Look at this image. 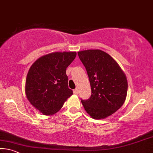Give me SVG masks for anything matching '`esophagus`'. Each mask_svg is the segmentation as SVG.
Wrapping results in <instances>:
<instances>
[{
	"label": "esophagus",
	"instance_id": "1",
	"mask_svg": "<svg viewBox=\"0 0 153 153\" xmlns=\"http://www.w3.org/2000/svg\"><path fill=\"white\" fill-rule=\"evenodd\" d=\"M74 93L75 94H77L79 93V90L77 89V88H76V89H74Z\"/></svg>",
	"mask_w": 153,
	"mask_h": 153
}]
</instances>
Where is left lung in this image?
Masks as SVG:
<instances>
[{"mask_svg":"<svg viewBox=\"0 0 153 153\" xmlns=\"http://www.w3.org/2000/svg\"><path fill=\"white\" fill-rule=\"evenodd\" d=\"M85 67L91 87V96L82 100L84 109L94 119L105 118L117 111L127 96V77L110 55L100 50L77 52Z\"/></svg>","mask_w":153,"mask_h":153,"instance_id":"8db88e82","label":"left lung"}]
</instances>
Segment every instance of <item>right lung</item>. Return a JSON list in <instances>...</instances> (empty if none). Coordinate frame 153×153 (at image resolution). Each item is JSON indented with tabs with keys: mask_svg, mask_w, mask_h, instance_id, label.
<instances>
[{
	"mask_svg": "<svg viewBox=\"0 0 153 153\" xmlns=\"http://www.w3.org/2000/svg\"><path fill=\"white\" fill-rule=\"evenodd\" d=\"M76 56L75 52L52 53L39 58L30 67L26 76V95L43 114L57 112L72 95L66 69Z\"/></svg>",
	"mask_w": 153,
	"mask_h": 153,
	"instance_id": "right-lung-1",
	"label": "right lung"
}]
</instances>
